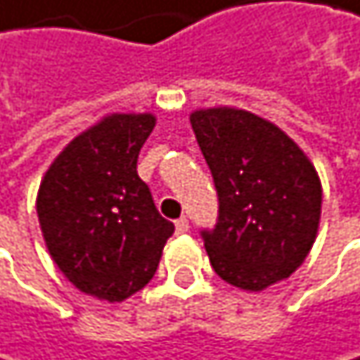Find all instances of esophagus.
Here are the masks:
<instances>
[{"label":"esophagus","mask_w":360,"mask_h":360,"mask_svg":"<svg viewBox=\"0 0 360 360\" xmlns=\"http://www.w3.org/2000/svg\"><path fill=\"white\" fill-rule=\"evenodd\" d=\"M174 228H176V233H179V235L188 233V230H190V221H188V217H179V219L174 221Z\"/></svg>","instance_id":"1"}]
</instances>
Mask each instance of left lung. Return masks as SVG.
<instances>
[{
    "label": "left lung",
    "instance_id": "8db88e82",
    "mask_svg": "<svg viewBox=\"0 0 360 360\" xmlns=\"http://www.w3.org/2000/svg\"><path fill=\"white\" fill-rule=\"evenodd\" d=\"M192 127L217 192V219L200 228L215 273L243 290L288 277L320 221V179L273 123L235 108L196 110Z\"/></svg>",
    "mask_w": 360,
    "mask_h": 360
}]
</instances>
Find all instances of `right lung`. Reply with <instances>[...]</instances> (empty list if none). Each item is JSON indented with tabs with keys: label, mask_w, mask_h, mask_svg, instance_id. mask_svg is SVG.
I'll list each match as a JSON object with an SVG mask.
<instances>
[{
	"label": "right lung",
	"mask_w": 360,
	"mask_h": 360,
	"mask_svg": "<svg viewBox=\"0 0 360 360\" xmlns=\"http://www.w3.org/2000/svg\"><path fill=\"white\" fill-rule=\"evenodd\" d=\"M151 115H110L76 136L38 192L46 248L72 284L110 303L145 288L174 224L136 172Z\"/></svg>",
	"instance_id": "right-lung-1"
}]
</instances>
